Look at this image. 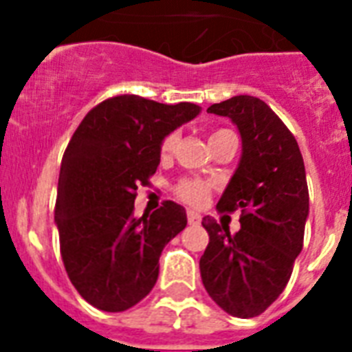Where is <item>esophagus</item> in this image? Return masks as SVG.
Instances as JSON below:
<instances>
[{
    "label": "esophagus",
    "instance_id": "esophagus-1",
    "mask_svg": "<svg viewBox=\"0 0 352 352\" xmlns=\"http://www.w3.org/2000/svg\"><path fill=\"white\" fill-rule=\"evenodd\" d=\"M201 215L197 214V212H192V210H190V212H188V223H190V225L192 226H197V225H201Z\"/></svg>",
    "mask_w": 352,
    "mask_h": 352
}]
</instances>
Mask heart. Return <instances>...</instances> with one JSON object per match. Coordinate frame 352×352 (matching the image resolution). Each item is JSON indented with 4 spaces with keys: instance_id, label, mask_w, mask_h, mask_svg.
Segmentation results:
<instances>
[{
    "instance_id": "heart-1",
    "label": "heart",
    "mask_w": 352,
    "mask_h": 352,
    "mask_svg": "<svg viewBox=\"0 0 352 352\" xmlns=\"http://www.w3.org/2000/svg\"><path fill=\"white\" fill-rule=\"evenodd\" d=\"M221 131H225V129H221ZM221 131H215L214 135H217V133ZM175 133H171V135H168V137L162 140V144H160V155H162V157L171 153V149L175 146ZM175 193L177 197L181 199V201H184V203L192 204V206H199V204L204 203V199L208 195V186H206L204 182L195 181V179H184V181H181L177 184Z\"/></svg>"
}]
</instances>
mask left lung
Returning <instances> with one entry per match:
<instances>
[{"label": "left lung", "instance_id": "8db88e82", "mask_svg": "<svg viewBox=\"0 0 352 352\" xmlns=\"http://www.w3.org/2000/svg\"><path fill=\"white\" fill-rule=\"evenodd\" d=\"M208 113L228 117L241 135L239 164L217 210H241V230L204 217L210 243L199 268L210 298L225 312L254 318L283 292L303 248L309 217L305 164L294 135L256 96L239 95Z\"/></svg>", "mask_w": 352, "mask_h": 352}]
</instances>
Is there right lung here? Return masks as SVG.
<instances>
[{
    "label": "right lung",
    "mask_w": 352,
    "mask_h": 352,
    "mask_svg": "<svg viewBox=\"0 0 352 352\" xmlns=\"http://www.w3.org/2000/svg\"><path fill=\"white\" fill-rule=\"evenodd\" d=\"M199 113L190 102L113 96L93 107L69 140L54 221L69 279L96 309L127 311L157 283L160 254L184 230L186 210L164 201L135 217V197L157 171L162 140Z\"/></svg>",
    "instance_id": "right-lung-1"
}]
</instances>
